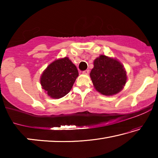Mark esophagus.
I'll return each instance as SVG.
<instances>
[{"label": "esophagus", "mask_w": 158, "mask_h": 158, "mask_svg": "<svg viewBox=\"0 0 158 158\" xmlns=\"http://www.w3.org/2000/svg\"><path fill=\"white\" fill-rule=\"evenodd\" d=\"M83 73L84 74H89V69H85V70H84V71H83Z\"/></svg>", "instance_id": "obj_1"}]
</instances>
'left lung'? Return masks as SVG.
<instances>
[{
  "label": "left lung",
  "mask_w": 158,
  "mask_h": 158,
  "mask_svg": "<svg viewBox=\"0 0 158 158\" xmlns=\"http://www.w3.org/2000/svg\"><path fill=\"white\" fill-rule=\"evenodd\" d=\"M90 76L95 89L105 95L120 92L127 81L126 72L122 64L103 55L94 60Z\"/></svg>",
  "instance_id": "left-lung-1"
}]
</instances>
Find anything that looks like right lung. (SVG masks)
Segmentation results:
<instances>
[{"mask_svg": "<svg viewBox=\"0 0 158 158\" xmlns=\"http://www.w3.org/2000/svg\"><path fill=\"white\" fill-rule=\"evenodd\" d=\"M78 75L77 67L65 57L47 67L42 74L40 83L51 98H60L70 91Z\"/></svg>", "mask_w": 158, "mask_h": 158, "instance_id": "add662e5", "label": "right lung"}]
</instances>
